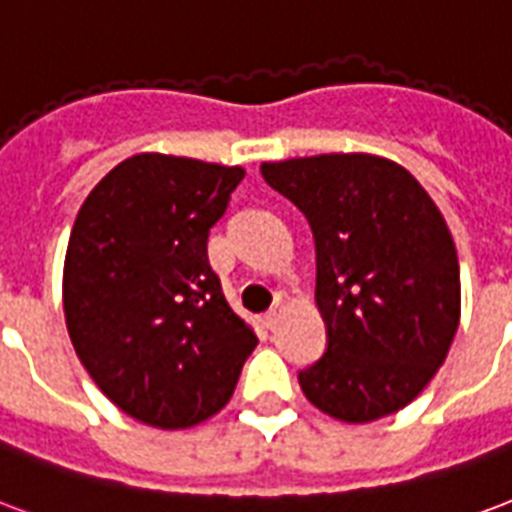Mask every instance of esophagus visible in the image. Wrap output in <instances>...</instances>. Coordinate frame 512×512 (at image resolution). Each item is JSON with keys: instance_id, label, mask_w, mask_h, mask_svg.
Listing matches in <instances>:
<instances>
[{"instance_id": "obj_1", "label": "esophagus", "mask_w": 512, "mask_h": 512, "mask_svg": "<svg viewBox=\"0 0 512 512\" xmlns=\"http://www.w3.org/2000/svg\"><path fill=\"white\" fill-rule=\"evenodd\" d=\"M282 314H285V301H282V298H276L274 306H271V309L266 312V317H263V323H266L268 328H274V325L279 323V317H282Z\"/></svg>"}]
</instances>
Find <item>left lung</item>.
Instances as JSON below:
<instances>
[{"label":"left lung","mask_w":512,"mask_h":512,"mask_svg":"<svg viewBox=\"0 0 512 512\" xmlns=\"http://www.w3.org/2000/svg\"><path fill=\"white\" fill-rule=\"evenodd\" d=\"M260 173L314 233L328 350L298 374L301 391L344 423L399 412L445 363L461 317L456 244L437 203L377 154L263 162Z\"/></svg>","instance_id":"8db88e82"}]
</instances>
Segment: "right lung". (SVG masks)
<instances>
[{
  "label": "right lung",
  "instance_id": "add662e5",
  "mask_svg": "<svg viewBox=\"0 0 512 512\" xmlns=\"http://www.w3.org/2000/svg\"><path fill=\"white\" fill-rule=\"evenodd\" d=\"M244 168L135 154L89 192L64 255L78 358L130 418L176 431L225 407L257 347L208 263V230Z\"/></svg>",
  "mask_w": 512,
  "mask_h": 512
}]
</instances>
